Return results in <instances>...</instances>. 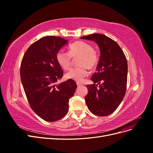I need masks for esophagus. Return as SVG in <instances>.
<instances>
[{
    "mask_svg": "<svg viewBox=\"0 0 153 153\" xmlns=\"http://www.w3.org/2000/svg\"><path fill=\"white\" fill-rule=\"evenodd\" d=\"M76 85H77V86H80L82 85V84L79 82H76Z\"/></svg>",
    "mask_w": 153,
    "mask_h": 153,
    "instance_id": "esophagus-1",
    "label": "esophagus"
}]
</instances>
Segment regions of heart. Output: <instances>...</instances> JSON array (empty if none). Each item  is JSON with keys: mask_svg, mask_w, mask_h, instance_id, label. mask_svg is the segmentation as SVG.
Listing matches in <instances>:
<instances>
[{"mask_svg": "<svg viewBox=\"0 0 153 153\" xmlns=\"http://www.w3.org/2000/svg\"><path fill=\"white\" fill-rule=\"evenodd\" d=\"M76 59L78 66L71 68L66 74L68 79L81 82L89 75L88 68L93 69L98 66L99 55L89 43L77 41L69 47V52L59 50L56 54V60L63 69H69L73 63V59Z\"/></svg>", "mask_w": 153, "mask_h": 153, "instance_id": "heart-1", "label": "heart"}]
</instances>
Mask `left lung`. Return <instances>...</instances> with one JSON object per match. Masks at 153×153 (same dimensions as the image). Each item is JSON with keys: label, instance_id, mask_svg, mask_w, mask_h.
<instances>
[{"label": "left lung", "instance_id": "8db88e82", "mask_svg": "<svg viewBox=\"0 0 153 153\" xmlns=\"http://www.w3.org/2000/svg\"><path fill=\"white\" fill-rule=\"evenodd\" d=\"M81 38L95 41L100 50L97 71L91 77L94 84L87 85L85 103L92 114L106 116L117 108L126 94V57L119 45L104 34L96 33Z\"/></svg>", "mask_w": 153, "mask_h": 153}]
</instances>
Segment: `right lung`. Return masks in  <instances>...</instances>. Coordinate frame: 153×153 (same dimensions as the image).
<instances>
[{"label": "right lung", "mask_w": 153, "mask_h": 153, "mask_svg": "<svg viewBox=\"0 0 153 153\" xmlns=\"http://www.w3.org/2000/svg\"><path fill=\"white\" fill-rule=\"evenodd\" d=\"M67 43L59 36L43 37L30 46L21 63V81L29 103L39 117L48 122L65 116L69 100L77 87L73 80L56 85L63 76L56 54Z\"/></svg>", "instance_id": "right-lung-1"}]
</instances>
